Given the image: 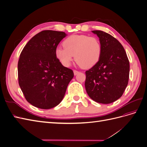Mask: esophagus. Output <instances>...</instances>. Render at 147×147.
<instances>
[{
  "mask_svg": "<svg viewBox=\"0 0 147 147\" xmlns=\"http://www.w3.org/2000/svg\"><path fill=\"white\" fill-rule=\"evenodd\" d=\"M78 73H79L78 71H77V70H74V75H77Z\"/></svg>",
  "mask_w": 147,
  "mask_h": 147,
  "instance_id": "obj_1",
  "label": "esophagus"
}]
</instances>
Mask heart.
Masks as SVG:
<instances>
[{
	"label": "heart",
	"instance_id": "obj_1",
	"mask_svg": "<svg viewBox=\"0 0 147 147\" xmlns=\"http://www.w3.org/2000/svg\"><path fill=\"white\" fill-rule=\"evenodd\" d=\"M64 48H56L55 55L60 63L69 67L74 59L79 65L90 68L99 61L102 53L99 40L86 35H72L63 42Z\"/></svg>",
	"mask_w": 147,
	"mask_h": 147
}]
</instances>
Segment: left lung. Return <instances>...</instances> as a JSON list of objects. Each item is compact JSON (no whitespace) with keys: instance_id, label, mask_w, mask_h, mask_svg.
Wrapping results in <instances>:
<instances>
[{"instance_id":"obj_1","label":"left lung","mask_w":147,"mask_h":147,"mask_svg":"<svg viewBox=\"0 0 147 147\" xmlns=\"http://www.w3.org/2000/svg\"><path fill=\"white\" fill-rule=\"evenodd\" d=\"M99 38L101 56L97 63L86 71L84 86L90 98L110 104L121 97L128 84L129 62L118 40L102 30H92Z\"/></svg>"}]
</instances>
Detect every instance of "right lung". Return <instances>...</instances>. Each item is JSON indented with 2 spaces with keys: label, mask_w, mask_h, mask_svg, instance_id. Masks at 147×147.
<instances>
[{
  "label": "right lung",
  "mask_w": 147,
  "mask_h": 147,
  "mask_svg": "<svg viewBox=\"0 0 147 147\" xmlns=\"http://www.w3.org/2000/svg\"><path fill=\"white\" fill-rule=\"evenodd\" d=\"M66 35L64 32L43 30L31 38L21 53L19 85L26 99L35 107L50 109L59 104L74 77L72 70L63 66L55 55Z\"/></svg>",
  "instance_id": "1"
}]
</instances>
